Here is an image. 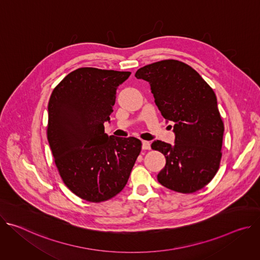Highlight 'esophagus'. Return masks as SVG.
<instances>
[{
    "instance_id": "esophagus-1",
    "label": "esophagus",
    "mask_w": 260,
    "mask_h": 260,
    "mask_svg": "<svg viewBox=\"0 0 260 260\" xmlns=\"http://www.w3.org/2000/svg\"><path fill=\"white\" fill-rule=\"evenodd\" d=\"M151 143L148 141H142V149L143 150H150Z\"/></svg>"
}]
</instances>
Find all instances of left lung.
Returning a JSON list of instances; mask_svg holds the SVG:
<instances>
[{"label":"left lung","mask_w":260,"mask_h":260,"mask_svg":"<svg viewBox=\"0 0 260 260\" xmlns=\"http://www.w3.org/2000/svg\"><path fill=\"white\" fill-rule=\"evenodd\" d=\"M135 76L149 82L161 115L175 122L173 146L158 140L151 145L166 157L158 182L181 193L204 188L222 156L224 125L215 92L194 69L176 59L147 64Z\"/></svg>","instance_id":"8db88e82"}]
</instances>
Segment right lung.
Returning a JSON list of instances; mask_svg holds the SVG:
<instances>
[{
  "mask_svg": "<svg viewBox=\"0 0 260 260\" xmlns=\"http://www.w3.org/2000/svg\"><path fill=\"white\" fill-rule=\"evenodd\" d=\"M131 72L80 68L53 89L48 103L47 139L67 187L91 203L108 201L126 185L139 156V139L105 134L116 90Z\"/></svg>",
  "mask_w": 260,
  "mask_h": 260,
  "instance_id": "add662e5",
  "label": "right lung"
}]
</instances>
